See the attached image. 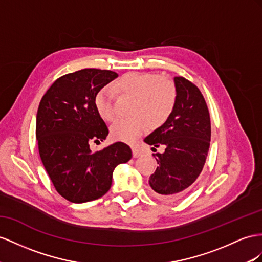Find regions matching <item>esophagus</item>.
<instances>
[{
  "label": "esophagus",
  "mask_w": 262,
  "mask_h": 262,
  "mask_svg": "<svg viewBox=\"0 0 262 262\" xmlns=\"http://www.w3.org/2000/svg\"><path fill=\"white\" fill-rule=\"evenodd\" d=\"M132 150H133V157H134V158H137V157H139V156H142L143 152H142V150L138 149L137 147H133Z\"/></svg>",
  "instance_id": "obj_1"
}]
</instances>
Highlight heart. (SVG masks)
<instances>
[{"label":"heart","instance_id":"obj_1","mask_svg":"<svg viewBox=\"0 0 262 262\" xmlns=\"http://www.w3.org/2000/svg\"><path fill=\"white\" fill-rule=\"evenodd\" d=\"M118 93L133 97L129 118L117 119L111 127V137L117 142L135 143L148 128H157L169 119L177 102V89L168 77L151 73H127L115 83ZM95 108L105 120H113L112 91L103 87L95 96Z\"/></svg>","mask_w":262,"mask_h":262}]
</instances>
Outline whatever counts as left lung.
<instances>
[{
  "mask_svg": "<svg viewBox=\"0 0 262 262\" xmlns=\"http://www.w3.org/2000/svg\"><path fill=\"white\" fill-rule=\"evenodd\" d=\"M177 89L175 110L167 122L144 142L164 146L163 154H152L159 165L149 177L154 195L173 201L188 191L204 168L210 146L211 125L206 100L198 87L182 76L173 78Z\"/></svg>",
  "mask_w": 262,
  "mask_h": 262,
  "instance_id": "obj_1",
  "label": "left lung"
}]
</instances>
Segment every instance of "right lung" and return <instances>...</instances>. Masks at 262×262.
<instances>
[{"mask_svg":"<svg viewBox=\"0 0 262 262\" xmlns=\"http://www.w3.org/2000/svg\"><path fill=\"white\" fill-rule=\"evenodd\" d=\"M117 73L84 69L57 78L42 97L36 115L39 157L56 191L71 203L98 199L110 190L113 171L132 158L122 142L92 152L108 128L95 108L96 94Z\"/></svg>","mask_w":262,"mask_h":262,"instance_id":"right-lung-1","label":"right lung"}]
</instances>
